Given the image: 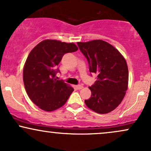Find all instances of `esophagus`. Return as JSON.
<instances>
[{
    "label": "esophagus",
    "instance_id": "1",
    "mask_svg": "<svg viewBox=\"0 0 151 151\" xmlns=\"http://www.w3.org/2000/svg\"><path fill=\"white\" fill-rule=\"evenodd\" d=\"M75 88L78 90L79 89H81L83 88V85H81V84H79V85H76L75 86Z\"/></svg>",
    "mask_w": 151,
    "mask_h": 151
}]
</instances>
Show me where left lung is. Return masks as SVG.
<instances>
[{
	"instance_id": "obj_1",
	"label": "left lung",
	"mask_w": 151,
	"mask_h": 151,
	"mask_svg": "<svg viewBox=\"0 0 151 151\" xmlns=\"http://www.w3.org/2000/svg\"><path fill=\"white\" fill-rule=\"evenodd\" d=\"M89 63V72L97 80L89 86L91 96L85 100L88 108L98 114H107L121 104L129 83L126 60L114 47L101 40L77 42Z\"/></svg>"
}]
</instances>
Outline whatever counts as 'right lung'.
I'll list each match as a JSON object with an SVG mask.
<instances>
[{
  "label": "right lung",
  "instance_id": "right-lung-1",
  "mask_svg": "<svg viewBox=\"0 0 151 151\" xmlns=\"http://www.w3.org/2000/svg\"><path fill=\"white\" fill-rule=\"evenodd\" d=\"M74 43L45 40L31 50L23 69V82L30 99L40 109L52 111L62 107L74 89L55 76L57 67L66 53L77 51Z\"/></svg>",
  "mask_w": 151,
  "mask_h": 151
}]
</instances>
